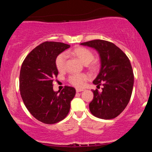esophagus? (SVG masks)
Wrapping results in <instances>:
<instances>
[{"mask_svg":"<svg viewBox=\"0 0 152 152\" xmlns=\"http://www.w3.org/2000/svg\"><path fill=\"white\" fill-rule=\"evenodd\" d=\"M76 92H81V91H83V88H76Z\"/></svg>","mask_w":152,"mask_h":152,"instance_id":"esophagus-1","label":"esophagus"}]
</instances>
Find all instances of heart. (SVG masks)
<instances>
[{"label": "heart", "mask_w": 152, "mask_h": 152, "mask_svg": "<svg viewBox=\"0 0 152 152\" xmlns=\"http://www.w3.org/2000/svg\"><path fill=\"white\" fill-rule=\"evenodd\" d=\"M73 54L76 56L82 63L88 64L93 61L94 54L88 48L83 47H78L72 51ZM67 53H60L56 59V66L59 71H64L66 69V63L67 60ZM89 78V76L86 74H76L70 76L69 81L72 85L76 87H82L86 81Z\"/></svg>", "instance_id": "obj_1"}]
</instances>
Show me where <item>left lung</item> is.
Returning a JSON list of instances; mask_svg holds the SVG:
<instances>
[{
  "label": "left lung",
  "instance_id": "8db88e82",
  "mask_svg": "<svg viewBox=\"0 0 152 152\" xmlns=\"http://www.w3.org/2000/svg\"><path fill=\"white\" fill-rule=\"evenodd\" d=\"M81 45L96 50L101 60L100 71L93 83L97 87L102 85V91H92L91 113L103 119L116 117L126 107L133 90L134 74L129 59L116 45L104 40H94Z\"/></svg>",
  "mask_w": 152,
  "mask_h": 152
}]
</instances>
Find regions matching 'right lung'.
<instances>
[{
    "label": "right lung",
    "mask_w": 152,
    "mask_h": 152,
    "mask_svg": "<svg viewBox=\"0 0 152 152\" xmlns=\"http://www.w3.org/2000/svg\"><path fill=\"white\" fill-rule=\"evenodd\" d=\"M70 45L46 41L34 48L23 62L20 71V96L26 107L38 121L53 124L67 116L76 94L73 87L65 86L61 92L53 89L57 77L56 57Z\"/></svg>",
    "instance_id": "obj_1"
}]
</instances>
